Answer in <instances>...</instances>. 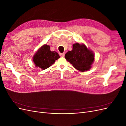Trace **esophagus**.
I'll use <instances>...</instances> for the list:
<instances>
[{"label": "esophagus", "mask_w": 126, "mask_h": 126, "mask_svg": "<svg viewBox=\"0 0 126 126\" xmlns=\"http://www.w3.org/2000/svg\"><path fill=\"white\" fill-rule=\"evenodd\" d=\"M60 56H61V57H64V53H62V54H60Z\"/></svg>", "instance_id": "esophagus-1"}]
</instances>
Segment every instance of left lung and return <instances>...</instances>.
<instances>
[{"mask_svg":"<svg viewBox=\"0 0 126 126\" xmlns=\"http://www.w3.org/2000/svg\"><path fill=\"white\" fill-rule=\"evenodd\" d=\"M66 59L76 69L85 71L90 69L94 61V55L84 44L76 43L72 46V50L64 56Z\"/></svg>","mask_w":126,"mask_h":126,"instance_id":"8db88e82","label":"left lung"}]
</instances>
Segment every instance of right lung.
<instances>
[{
    "mask_svg": "<svg viewBox=\"0 0 126 126\" xmlns=\"http://www.w3.org/2000/svg\"><path fill=\"white\" fill-rule=\"evenodd\" d=\"M59 58L58 53L51 51L50 46L45 45L37 51L33 56V61L36 67L44 70L50 67Z\"/></svg>",
    "mask_w": 126,
    "mask_h": 126,
    "instance_id": "add662e5",
    "label": "right lung"
}]
</instances>
